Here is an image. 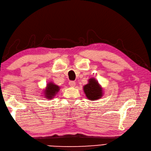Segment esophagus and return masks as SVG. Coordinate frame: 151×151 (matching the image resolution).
<instances>
[{
    "label": "esophagus",
    "instance_id": "obj_1",
    "mask_svg": "<svg viewBox=\"0 0 151 151\" xmlns=\"http://www.w3.org/2000/svg\"><path fill=\"white\" fill-rule=\"evenodd\" d=\"M69 85L70 86V87H75L76 82L73 81H69Z\"/></svg>",
    "mask_w": 151,
    "mask_h": 151
}]
</instances>
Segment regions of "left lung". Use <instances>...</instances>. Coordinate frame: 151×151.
I'll return each instance as SVG.
<instances>
[{"instance_id":"left-lung-1","label":"left lung","mask_w":151,"mask_h":151,"mask_svg":"<svg viewBox=\"0 0 151 151\" xmlns=\"http://www.w3.org/2000/svg\"><path fill=\"white\" fill-rule=\"evenodd\" d=\"M83 90L87 98L92 101L99 99L103 96L102 88L94 78L88 79V83L84 86Z\"/></svg>"}]
</instances>
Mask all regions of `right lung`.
Segmentation results:
<instances>
[{"label":"right lung","instance_id":"add662e5","mask_svg":"<svg viewBox=\"0 0 151 151\" xmlns=\"http://www.w3.org/2000/svg\"><path fill=\"white\" fill-rule=\"evenodd\" d=\"M60 90V87L54 84L53 83L50 82L47 83L45 90L44 91L45 97L47 99L51 100L55 97V95Z\"/></svg>","mask_w":151,"mask_h":151}]
</instances>
